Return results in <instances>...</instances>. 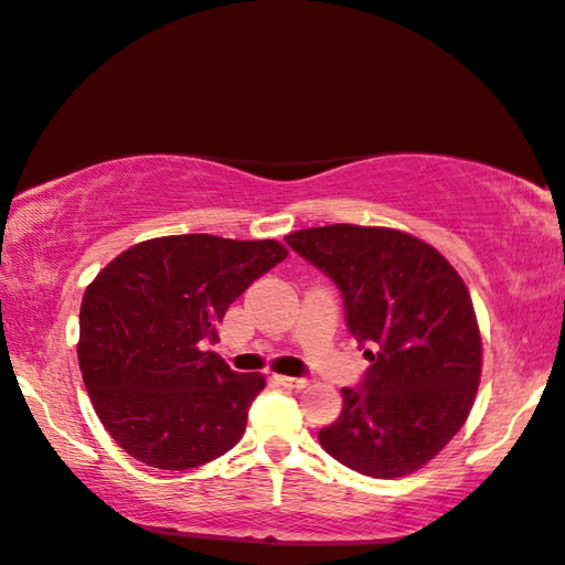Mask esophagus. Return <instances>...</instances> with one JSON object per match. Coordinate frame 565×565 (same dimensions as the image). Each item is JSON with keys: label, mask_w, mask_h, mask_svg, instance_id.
I'll list each match as a JSON object with an SVG mask.
<instances>
[{"label": "esophagus", "mask_w": 565, "mask_h": 565, "mask_svg": "<svg viewBox=\"0 0 565 565\" xmlns=\"http://www.w3.org/2000/svg\"><path fill=\"white\" fill-rule=\"evenodd\" d=\"M278 380L282 386H290V388H305V386H309V380H305V377H285V374H278Z\"/></svg>", "instance_id": "1"}]
</instances>
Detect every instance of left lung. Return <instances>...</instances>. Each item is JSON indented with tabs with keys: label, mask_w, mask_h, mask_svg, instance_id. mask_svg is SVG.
<instances>
[{
	"label": "left lung",
	"mask_w": 565,
	"mask_h": 565,
	"mask_svg": "<svg viewBox=\"0 0 565 565\" xmlns=\"http://www.w3.org/2000/svg\"><path fill=\"white\" fill-rule=\"evenodd\" d=\"M341 290L345 326L372 365L343 386L319 433L348 469L396 479L420 469L467 420L481 377V335L467 285L416 236L329 224L285 236Z\"/></svg>",
	"instance_id": "obj_1"
}]
</instances>
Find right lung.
Masks as SVG:
<instances>
[{
    "label": "right lung",
    "instance_id": "right-lung-1",
    "mask_svg": "<svg viewBox=\"0 0 565 565\" xmlns=\"http://www.w3.org/2000/svg\"><path fill=\"white\" fill-rule=\"evenodd\" d=\"M282 244L212 234L149 239L86 287L79 367L96 416L125 452L185 471L242 440L263 374L230 370L205 341L236 297L285 260Z\"/></svg>",
    "mask_w": 565,
    "mask_h": 565
}]
</instances>
